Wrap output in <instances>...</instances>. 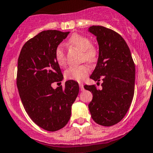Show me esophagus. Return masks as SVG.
Returning a JSON list of instances; mask_svg holds the SVG:
<instances>
[{"label":"esophagus","instance_id":"obj_1","mask_svg":"<svg viewBox=\"0 0 153 153\" xmlns=\"http://www.w3.org/2000/svg\"><path fill=\"white\" fill-rule=\"evenodd\" d=\"M79 88H80L81 91H83V90H84L83 84H82V83H79Z\"/></svg>","mask_w":153,"mask_h":153}]
</instances>
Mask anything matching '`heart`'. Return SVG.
I'll list each match as a JSON object with an SVG mask.
<instances>
[{
  "label": "heart",
  "instance_id": "b5f03b06",
  "mask_svg": "<svg viewBox=\"0 0 153 153\" xmlns=\"http://www.w3.org/2000/svg\"><path fill=\"white\" fill-rule=\"evenodd\" d=\"M71 46H75L82 51V60L93 63L97 57V50L94 46L91 44L88 37L78 34H74L68 40ZM55 59L60 67H65L67 64L66 54L62 45H59L55 49ZM89 73V68L86 65L71 67L65 72V79L80 82L85 79Z\"/></svg>",
  "mask_w": 153,
  "mask_h": 153
}]
</instances>
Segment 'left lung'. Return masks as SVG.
<instances>
[{
  "instance_id": "left-lung-1",
  "label": "left lung",
  "mask_w": 153,
  "mask_h": 153,
  "mask_svg": "<svg viewBox=\"0 0 153 153\" xmlns=\"http://www.w3.org/2000/svg\"><path fill=\"white\" fill-rule=\"evenodd\" d=\"M88 31L96 36L99 45L97 65L90 78L103 80L101 90L94 85H84L93 94L88 109L96 123L114 126L124 118L133 100L135 65L128 46L120 34L99 25L91 26Z\"/></svg>"
}]
</instances>
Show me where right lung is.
I'll return each instance as SVG.
<instances>
[{"instance_id":"add662e5","label":"right lung","mask_w":153,"mask_h":153,"mask_svg":"<svg viewBox=\"0 0 153 153\" xmlns=\"http://www.w3.org/2000/svg\"><path fill=\"white\" fill-rule=\"evenodd\" d=\"M70 32L47 30L27 40L18 59L16 85L25 111L32 121L49 131L62 128L69 121L71 106L79 93L76 81L54 89L63 79L55 59V49Z\"/></svg>"}]
</instances>
